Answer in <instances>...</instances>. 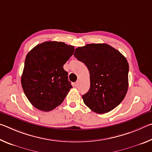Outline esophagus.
Here are the masks:
<instances>
[{
    "mask_svg": "<svg viewBox=\"0 0 152 152\" xmlns=\"http://www.w3.org/2000/svg\"><path fill=\"white\" fill-rule=\"evenodd\" d=\"M74 85H75V86H78V81L76 82L75 84H74Z\"/></svg>",
    "mask_w": 152,
    "mask_h": 152,
    "instance_id": "1",
    "label": "esophagus"
}]
</instances>
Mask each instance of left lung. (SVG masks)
Here are the masks:
<instances>
[{
  "label": "left lung",
  "mask_w": 152,
  "mask_h": 152,
  "mask_svg": "<svg viewBox=\"0 0 152 152\" xmlns=\"http://www.w3.org/2000/svg\"><path fill=\"white\" fill-rule=\"evenodd\" d=\"M88 68L91 86L82 95L92 111L103 114L117 107L127 94L129 64L119 51L106 43H91L74 53Z\"/></svg>",
  "instance_id": "left-lung-1"
}]
</instances>
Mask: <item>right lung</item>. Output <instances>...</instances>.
Segmentation results:
<instances>
[{"label": "right lung", "mask_w": 152, "mask_h": 152, "mask_svg": "<svg viewBox=\"0 0 152 152\" xmlns=\"http://www.w3.org/2000/svg\"><path fill=\"white\" fill-rule=\"evenodd\" d=\"M74 51L64 42H45L27 53L21 85L33 107L50 111L62 103L72 86L63 66Z\"/></svg>", "instance_id": "obj_1"}]
</instances>
